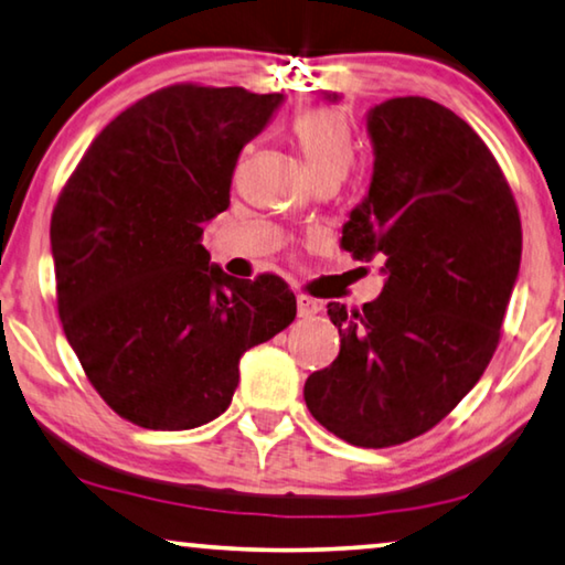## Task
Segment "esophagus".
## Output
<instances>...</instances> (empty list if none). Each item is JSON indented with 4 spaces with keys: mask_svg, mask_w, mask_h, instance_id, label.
<instances>
[{
    "mask_svg": "<svg viewBox=\"0 0 565 565\" xmlns=\"http://www.w3.org/2000/svg\"><path fill=\"white\" fill-rule=\"evenodd\" d=\"M319 309H322V305H319L317 299L307 297V294H299V297H297V311H299V317H315Z\"/></svg>",
    "mask_w": 565,
    "mask_h": 565,
    "instance_id": "1",
    "label": "esophagus"
}]
</instances>
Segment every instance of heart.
I'll use <instances>...</instances> for the list:
<instances>
[{
	"label": "heart",
	"instance_id": "obj_1",
	"mask_svg": "<svg viewBox=\"0 0 565 565\" xmlns=\"http://www.w3.org/2000/svg\"><path fill=\"white\" fill-rule=\"evenodd\" d=\"M301 151H305L311 180L340 182L355 162V141H352L350 124L334 108L319 106L299 116L294 124Z\"/></svg>",
	"mask_w": 565,
	"mask_h": 565
}]
</instances>
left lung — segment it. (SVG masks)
Wrapping results in <instances>:
<instances>
[{
    "label": "left lung",
    "mask_w": 565,
    "mask_h": 565,
    "mask_svg": "<svg viewBox=\"0 0 565 565\" xmlns=\"http://www.w3.org/2000/svg\"><path fill=\"white\" fill-rule=\"evenodd\" d=\"M367 134L373 182L342 248L383 254L388 279L363 309L327 305L340 355L307 377L305 401L327 431L385 449L449 416L490 365L523 228L498 159L446 106L391 98L370 108Z\"/></svg>",
    "instance_id": "1"
}]
</instances>
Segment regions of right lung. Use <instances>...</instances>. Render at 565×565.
<instances>
[{
    "instance_id": "right-lung-1",
    "label": "right lung",
    "mask_w": 565,
    "mask_h": 565,
    "mask_svg": "<svg viewBox=\"0 0 565 565\" xmlns=\"http://www.w3.org/2000/svg\"><path fill=\"white\" fill-rule=\"evenodd\" d=\"M281 94L177 83L90 141L50 221L57 315L88 381L121 418L154 431L231 406L246 350L297 317L284 279L210 264L205 223L231 205L241 149Z\"/></svg>"
}]
</instances>
